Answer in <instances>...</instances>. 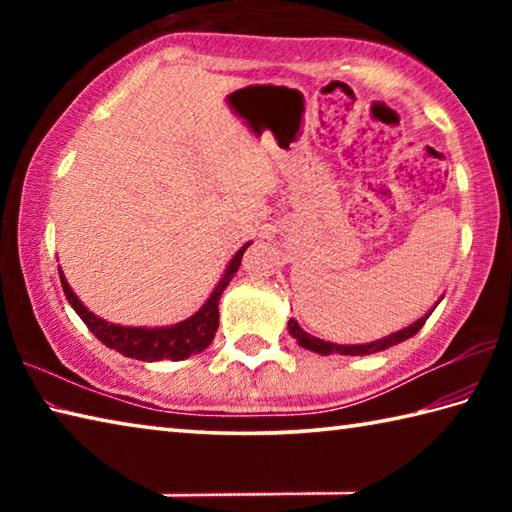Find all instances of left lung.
<instances>
[{"mask_svg":"<svg viewBox=\"0 0 512 512\" xmlns=\"http://www.w3.org/2000/svg\"><path fill=\"white\" fill-rule=\"evenodd\" d=\"M436 305H438V302H436ZM433 309H436V307H431V311ZM431 311H429V314H424L420 320H415L413 325L400 329V332L388 334V336H384V339H379V341H372V343L336 345V343H329V341H323V339H316V336L307 334L305 329L298 325V320H293V318L289 320V334L298 341V345H302V348H307L311 352H318V354H354V357H357V354H359V357H363V354L381 352V350L391 348V345H397V343H402L406 339H411V336H415V334L420 332V327L424 325V320L431 316Z\"/></svg>","mask_w":512,"mask_h":512,"instance_id":"1","label":"left lung"}]
</instances>
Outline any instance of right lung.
<instances>
[{"mask_svg":"<svg viewBox=\"0 0 512 512\" xmlns=\"http://www.w3.org/2000/svg\"><path fill=\"white\" fill-rule=\"evenodd\" d=\"M248 244L237 250V255L230 259L228 268H225L223 277L216 284L212 296L205 300V305L196 311L194 316H189L183 323L167 325V327H121L112 325L108 320L94 316L92 311L83 305V302L76 298V293L69 287L63 271L58 268L60 284H63V291L69 300V305L74 307L76 314L88 325L90 332L97 336V339L108 345L110 350H117L124 357H131L137 361H180L187 359L189 354L203 352L207 345L212 343L214 332L219 329V300L223 289L228 287L232 277L239 271L241 257H244Z\"/></svg>","mask_w":512,"mask_h":512,"instance_id":"add662e5","label":"right lung"}]
</instances>
